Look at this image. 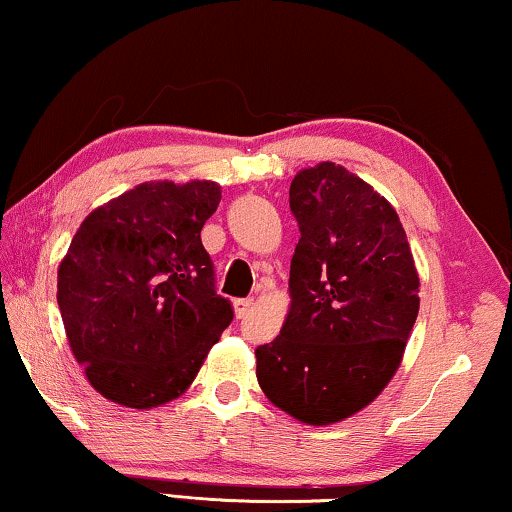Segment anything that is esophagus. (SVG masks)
Segmentation results:
<instances>
[{"instance_id": "1", "label": "esophagus", "mask_w": 512, "mask_h": 512, "mask_svg": "<svg viewBox=\"0 0 512 512\" xmlns=\"http://www.w3.org/2000/svg\"><path fill=\"white\" fill-rule=\"evenodd\" d=\"M250 308H253V299H236L234 301V312H236V317H239V319L246 317Z\"/></svg>"}]
</instances>
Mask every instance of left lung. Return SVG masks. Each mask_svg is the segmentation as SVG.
I'll list each match as a JSON object with an SVG mask.
<instances>
[{
    "label": "left lung",
    "mask_w": 512,
    "mask_h": 512,
    "mask_svg": "<svg viewBox=\"0 0 512 512\" xmlns=\"http://www.w3.org/2000/svg\"><path fill=\"white\" fill-rule=\"evenodd\" d=\"M301 239L280 335L255 349L266 398L305 425L368 407L400 368L418 317V271L398 213L347 167L324 160L289 186Z\"/></svg>",
    "instance_id": "obj_1"
}]
</instances>
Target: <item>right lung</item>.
Masks as SVG:
<instances>
[{"label": "right lung", "mask_w": 512, "mask_h": 512, "mask_svg": "<svg viewBox=\"0 0 512 512\" xmlns=\"http://www.w3.org/2000/svg\"><path fill=\"white\" fill-rule=\"evenodd\" d=\"M218 204L216 181H147L75 232L57 303L75 361L110 402L151 409L179 398L230 326L200 236Z\"/></svg>", "instance_id": "right-lung-1"}]
</instances>
